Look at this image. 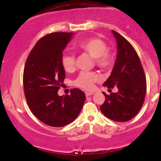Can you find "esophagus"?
<instances>
[{
  "label": "esophagus",
  "mask_w": 161,
  "mask_h": 161,
  "mask_svg": "<svg viewBox=\"0 0 161 161\" xmlns=\"http://www.w3.org/2000/svg\"><path fill=\"white\" fill-rule=\"evenodd\" d=\"M93 94V93H91V92H86L85 95L86 97H90V96H92Z\"/></svg>",
  "instance_id": "esophagus-1"
}]
</instances>
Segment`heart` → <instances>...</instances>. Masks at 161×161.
Segmentation results:
<instances>
[{"label":"heart","instance_id":"b5f03b06","mask_svg":"<svg viewBox=\"0 0 161 161\" xmlns=\"http://www.w3.org/2000/svg\"><path fill=\"white\" fill-rule=\"evenodd\" d=\"M81 51L89 54L94 58L96 64L101 68H109L113 64V58L109 52L108 46L103 41L97 38H92L81 42L78 46ZM62 66L66 71H71L75 69V58L72 55H64L61 60ZM100 80V77L94 72L82 71L75 80L76 86L85 90H92L96 81Z\"/></svg>","mask_w":161,"mask_h":161}]
</instances>
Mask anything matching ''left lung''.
<instances>
[{"label":"left lung","instance_id":"1","mask_svg":"<svg viewBox=\"0 0 161 161\" xmlns=\"http://www.w3.org/2000/svg\"><path fill=\"white\" fill-rule=\"evenodd\" d=\"M116 40L117 55L110 76L103 86L118 87L117 93L107 95L100 110L105 116L116 122L134 118L143 105L147 84L140 59L132 46L117 32L112 30Z\"/></svg>","mask_w":161,"mask_h":161}]
</instances>
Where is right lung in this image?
Returning a JSON list of instances; mask_svg holds the SVG:
<instances>
[{
	"label": "right lung",
	"mask_w": 161,
	"mask_h": 161,
	"mask_svg": "<svg viewBox=\"0 0 161 161\" xmlns=\"http://www.w3.org/2000/svg\"><path fill=\"white\" fill-rule=\"evenodd\" d=\"M74 32H52L37 42L27 58L23 87L27 104L42 122L63 127L76 119L86 97L75 88L71 95L59 96L58 90L65 78L62 52Z\"/></svg>",
	"instance_id": "obj_1"
}]
</instances>
